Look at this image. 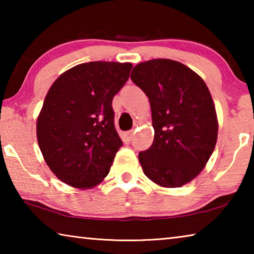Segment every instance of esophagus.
<instances>
[{"instance_id":"34e87169","label":"esophagus","mask_w":254,"mask_h":254,"mask_svg":"<svg viewBox=\"0 0 254 254\" xmlns=\"http://www.w3.org/2000/svg\"><path fill=\"white\" fill-rule=\"evenodd\" d=\"M133 135H134V132L133 131H127L124 133V140L127 141V142H131L133 140Z\"/></svg>"}]
</instances>
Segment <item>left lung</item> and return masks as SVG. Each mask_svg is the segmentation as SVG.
Returning <instances> with one entry per match:
<instances>
[{"label": "left lung", "instance_id": "obj_1", "mask_svg": "<svg viewBox=\"0 0 254 254\" xmlns=\"http://www.w3.org/2000/svg\"><path fill=\"white\" fill-rule=\"evenodd\" d=\"M131 79L151 106L153 143L139 153L144 175L166 188L191 182L217 141L216 111L205 81L184 64L161 58L137 64Z\"/></svg>", "mask_w": 254, "mask_h": 254}]
</instances>
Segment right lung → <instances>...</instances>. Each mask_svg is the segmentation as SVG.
Returning a JSON list of instances; mask_svg holds the SVG:
<instances>
[{
    "label": "right lung",
    "instance_id": "add662e5",
    "mask_svg": "<svg viewBox=\"0 0 254 254\" xmlns=\"http://www.w3.org/2000/svg\"><path fill=\"white\" fill-rule=\"evenodd\" d=\"M131 69L130 63H85L51 85L37 120V139L46 163L62 182L89 189L110 173L122 147L112 101Z\"/></svg>",
    "mask_w": 254,
    "mask_h": 254
}]
</instances>
